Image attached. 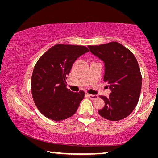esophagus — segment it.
Segmentation results:
<instances>
[{
	"label": "esophagus",
	"mask_w": 158,
	"mask_h": 158,
	"mask_svg": "<svg viewBox=\"0 0 158 158\" xmlns=\"http://www.w3.org/2000/svg\"><path fill=\"white\" fill-rule=\"evenodd\" d=\"M88 98H89L90 100H95V99L98 98V95H90V94H87Z\"/></svg>",
	"instance_id": "obj_1"
}]
</instances>
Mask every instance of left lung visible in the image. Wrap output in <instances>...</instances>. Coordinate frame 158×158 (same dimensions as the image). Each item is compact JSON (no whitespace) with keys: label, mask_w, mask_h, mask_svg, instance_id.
Here are the masks:
<instances>
[{"label":"left lung","mask_w":158,"mask_h":158,"mask_svg":"<svg viewBox=\"0 0 158 158\" xmlns=\"http://www.w3.org/2000/svg\"><path fill=\"white\" fill-rule=\"evenodd\" d=\"M89 51L105 63L104 81L111 90L109 96H100L105 106L101 116L116 121L132 113L139 99L142 77L137 59L130 51L116 42L88 46Z\"/></svg>","instance_id":"1"}]
</instances>
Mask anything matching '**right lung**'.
I'll return each mask as SVG.
<instances>
[{
    "label": "right lung",
    "instance_id": "right-lung-1",
    "mask_svg": "<svg viewBox=\"0 0 158 158\" xmlns=\"http://www.w3.org/2000/svg\"><path fill=\"white\" fill-rule=\"evenodd\" d=\"M79 45L56 44L39 58L31 78L34 102L45 117L63 121L76 113L85 93H74L67 89L65 79L80 56L89 52Z\"/></svg>",
    "mask_w": 158,
    "mask_h": 158
}]
</instances>
